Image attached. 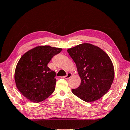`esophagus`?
<instances>
[{
  "label": "esophagus",
  "instance_id": "esophagus-1",
  "mask_svg": "<svg viewBox=\"0 0 130 130\" xmlns=\"http://www.w3.org/2000/svg\"><path fill=\"white\" fill-rule=\"evenodd\" d=\"M71 76H72V74L71 73H69L67 74V75H66V76H64L63 78H65V79H69Z\"/></svg>",
  "mask_w": 130,
  "mask_h": 130
}]
</instances>
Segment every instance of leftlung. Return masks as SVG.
I'll return each instance as SVG.
<instances>
[{
	"mask_svg": "<svg viewBox=\"0 0 130 130\" xmlns=\"http://www.w3.org/2000/svg\"><path fill=\"white\" fill-rule=\"evenodd\" d=\"M76 64L81 84L72 92L87 102L97 101L107 92L112 84L115 70L109 56L90 43H82L67 50Z\"/></svg>",
	"mask_w": 130,
	"mask_h": 130,
	"instance_id": "1",
	"label": "left lung"
}]
</instances>
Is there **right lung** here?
<instances>
[{
	"mask_svg": "<svg viewBox=\"0 0 130 130\" xmlns=\"http://www.w3.org/2000/svg\"><path fill=\"white\" fill-rule=\"evenodd\" d=\"M62 49L40 46L22 56L15 70L17 89L24 96L34 103L47 98L55 89L56 72L47 64Z\"/></svg>",
	"mask_w": 130,
	"mask_h": 130,
	"instance_id": "1",
	"label": "right lung"
}]
</instances>
